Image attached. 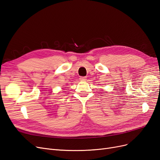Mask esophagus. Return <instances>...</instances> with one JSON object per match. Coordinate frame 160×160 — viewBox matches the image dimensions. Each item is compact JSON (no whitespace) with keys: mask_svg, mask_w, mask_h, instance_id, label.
<instances>
[{"mask_svg":"<svg viewBox=\"0 0 160 160\" xmlns=\"http://www.w3.org/2000/svg\"><path fill=\"white\" fill-rule=\"evenodd\" d=\"M79 79L81 81H85L87 79V77H81Z\"/></svg>","mask_w":160,"mask_h":160,"instance_id":"1","label":"esophagus"}]
</instances>
